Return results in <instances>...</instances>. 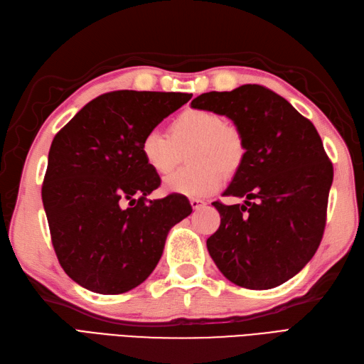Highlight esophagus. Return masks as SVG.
<instances>
[{"label": "esophagus", "mask_w": 364, "mask_h": 364, "mask_svg": "<svg viewBox=\"0 0 364 364\" xmlns=\"http://www.w3.org/2000/svg\"><path fill=\"white\" fill-rule=\"evenodd\" d=\"M190 203H191L193 210H200V208L205 207V202L200 200V199H190Z\"/></svg>", "instance_id": "1"}]
</instances>
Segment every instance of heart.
I'll return each mask as SVG.
<instances>
[{"mask_svg":"<svg viewBox=\"0 0 364 364\" xmlns=\"http://www.w3.org/2000/svg\"><path fill=\"white\" fill-rule=\"evenodd\" d=\"M187 149V165L164 181L166 193L187 198H205L216 193L227 176L242 170L249 156L244 132L223 115L203 108H188L173 119L168 136L148 129L140 139V154L157 176H165L179 164Z\"/></svg>","mask_w":364,"mask_h":364,"instance_id":"1","label":"heart"}]
</instances>
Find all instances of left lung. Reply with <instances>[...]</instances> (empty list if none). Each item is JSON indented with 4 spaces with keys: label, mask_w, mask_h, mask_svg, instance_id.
<instances>
[{
    "label": "left lung",
    "mask_w": 364,
    "mask_h": 364,
    "mask_svg": "<svg viewBox=\"0 0 364 364\" xmlns=\"http://www.w3.org/2000/svg\"><path fill=\"white\" fill-rule=\"evenodd\" d=\"M191 108L227 115L244 132L249 156L224 196L213 202L220 225L208 253L233 284L264 290L281 286L312 259L324 227L333 166L314 123L286 99L259 85L205 92Z\"/></svg>",
    "instance_id": "1"
}]
</instances>
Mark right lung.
Here are the masks:
<instances>
[{
	"label": "right lung",
	"mask_w": 364,
	"mask_h": 364,
	"mask_svg": "<svg viewBox=\"0 0 364 364\" xmlns=\"http://www.w3.org/2000/svg\"><path fill=\"white\" fill-rule=\"evenodd\" d=\"M182 92L114 91L80 109L52 140L41 198L61 267L82 287L119 295L141 284L168 232L191 210L183 196H146L161 177L140 139L191 99Z\"/></svg>",
	"instance_id": "add662e5"
}]
</instances>
